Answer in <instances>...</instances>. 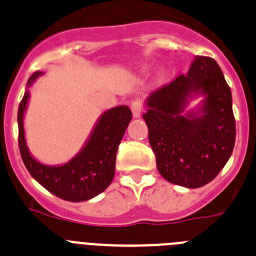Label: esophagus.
<instances>
[{
	"label": "esophagus",
	"instance_id": "esophagus-1",
	"mask_svg": "<svg viewBox=\"0 0 256 256\" xmlns=\"http://www.w3.org/2000/svg\"><path fill=\"white\" fill-rule=\"evenodd\" d=\"M130 110H132L133 116L134 118L141 116V112L144 110V102H142V100H140V98L133 100L132 104H130Z\"/></svg>",
	"mask_w": 256,
	"mask_h": 256
}]
</instances>
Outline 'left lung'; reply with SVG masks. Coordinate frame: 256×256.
Here are the masks:
<instances>
[{"mask_svg": "<svg viewBox=\"0 0 256 256\" xmlns=\"http://www.w3.org/2000/svg\"><path fill=\"white\" fill-rule=\"evenodd\" d=\"M191 93L206 94L202 114H182ZM144 119L159 173L168 182L198 188L223 169L234 148L232 94L216 61L196 56L187 74H178L148 96Z\"/></svg>", "mask_w": 256, "mask_h": 256, "instance_id": "1", "label": "left lung"}]
</instances>
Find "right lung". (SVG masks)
Listing matches in <instances>:
<instances>
[{
    "label": "right lung",
    "mask_w": 256,
    "mask_h": 256,
    "mask_svg": "<svg viewBox=\"0 0 256 256\" xmlns=\"http://www.w3.org/2000/svg\"><path fill=\"white\" fill-rule=\"evenodd\" d=\"M40 74H32L26 86L29 87ZM28 98L26 91L18 110V124L20 155L32 177L55 196L74 202L90 200L105 191L114 178L118 148L132 119L130 108L116 106L104 112L87 144L76 158L60 166H47L32 158L26 144L22 116Z\"/></svg>",
    "instance_id": "1"
}]
</instances>
